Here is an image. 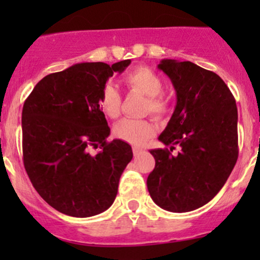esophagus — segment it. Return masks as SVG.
<instances>
[{
	"label": "esophagus",
	"instance_id": "1",
	"mask_svg": "<svg viewBox=\"0 0 260 260\" xmlns=\"http://www.w3.org/2000/svg\"><path fill=\"white\" fill-rule=\"evenodd\" d=\"M141 153H143V149L138 148V147H133V154H135V157L140 156Z\"/></svg>",
	"mask_w": 260,
	"mask_h": 260
}]
</instances>
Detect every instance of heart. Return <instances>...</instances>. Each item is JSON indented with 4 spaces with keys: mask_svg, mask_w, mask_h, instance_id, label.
<instances>
[{
    "mask_svg": "<svg viewBox=\"0 0 260 260\" xmlns=\"http://www.w3.org/2000/svg\"><path fill=\"white\" fill-rule=\"evenodd\" d=\"M125 85L132 90L147 96L146 112L162 118L169 112V99L162 95L164 80L158 74L146 67H137L123 77ZM122 95L112 81L104 84L102 89L99 107L109 118H117L120 113ZM157 127L151 119H125L115 124L114 135L119 140L133 146H143L156 135Z\"/></svg>",
    "mask_w": 260,
    "mask_h": 260,
    "instance_id": "b5f03b06",
    "label": "heart"
}]
</instances>
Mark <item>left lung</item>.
<instances>
[{
  "instance_id": "1",
  "label": "left lung",
  "mask_w": 260,
  "mask_h": 260,
  "mask_svg": "<svg viewBox=\"0 0 260 260\" xmlns=\"http://www.w3.org/2000/svg\"><path fill=\"white\" fill-rule=\"evenodd\" d=\"M158 69L176 90L174 114L158 140L181 151H149L156 165L147 188L159 208L192 211L214 199L237 164V103L219 75L193 62L164 59Z\"/></svg>"
}]
</instances>
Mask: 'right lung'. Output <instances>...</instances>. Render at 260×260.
I'll return each mask as SVG.
<instances>
[{
  "mask_svg": "<svg viewBox=\"0 0 260 260\" xmlns=\"http://www.w3.org/2000/svg\"><path fill=\"white\" fill-rule=\"evenodd\" d=\"M131 60L80 62L46 75L22 108L23 165L39 195L55 210L89 217L111 208L120 175L133 157L111 135L99 107L102 89ZM101 151L91 155L90 149Z\"/></svg>",
  "mask_w": 260,
  "mask_h": 260,
  "instance_id": "right-lung-1",
  "label": "right lung"
}]
</instances>
